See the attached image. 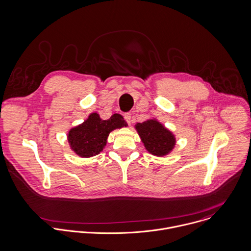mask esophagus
<instances>
[{"instance_id": "34e87169", "label": "esophagus", "mask_w": 251, "mask_h": 251, "mask_svg": "<svg viewBox=\"0 0 251 251\" xmlns=\"http://www.w3.org/2000/svg\"><path fill=\"white\" fill-rule=\"evenodd\" d=\"M124 118H125V120L127 121V123L130 125L131 124V122H132V114L131 113H125L124 114Z\"/></svg>"}]
</instances>
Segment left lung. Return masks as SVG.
<instances>
[{
	"instance_id": "left-lung-1",
	"label": "left lung",
	"mask_w": 251,
	"mask_h": 251,
	"mask_svg": "<svg viewBox=\"0 0 251 251\" xmlns=\"http://www.w3.org/2000/svg\"><path fill=\"white\" fill-rule=\"evenodd\" d=\"M135 128L146 150L154 156H166L176 147V139L174 133L156 118H151L142 123H137Z\"/></svg>"
}]
</instances>
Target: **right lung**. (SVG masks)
Returning <instances> with one entry per match:
<instances>
[{
  "instance_id": "add662e5",
  "label": "right lung",
  "mask_w": 251,
  "mask_h": 251,
  "mask_svg": "<svg viewBox=\"0 0 251 251\" xmlns=\"http://www.w3.org/2000/svg\"><path fill=\"white\" fill-rule=\"evenodd\" d=\"M127 126L123 116L118 113L102 120L99 113L93 112L81 124L70 129L67 139L71 150L77 156L89 158L102 151L110 132Z\"/></svg>"
}]
</instances>
